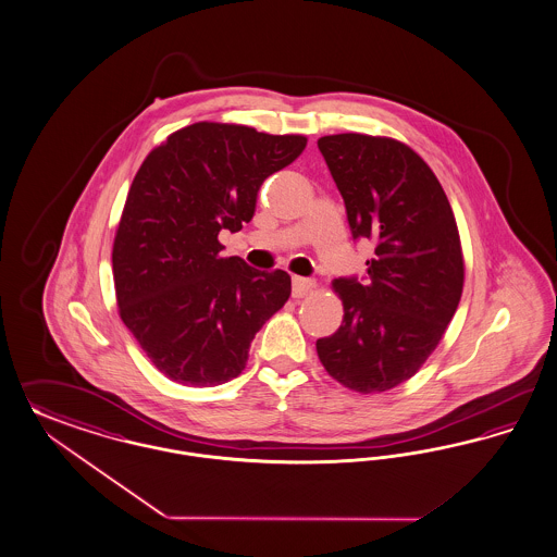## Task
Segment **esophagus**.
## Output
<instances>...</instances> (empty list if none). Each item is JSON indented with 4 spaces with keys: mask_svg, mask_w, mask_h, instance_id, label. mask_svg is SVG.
Listing matches in <instances>:
<instances>
[{
    "mask_svg": "<svg viewBox=\"0 0 557 557\" xmlns=\"http://www.w3.org/2000/svg\"><path fill=\"white\" fill-rule=\"evenodd\" d=\"M314 288V280L310 277H300V275H294L292 277V296L294 298H305Z\"/></svg>",
    "mask_w": 557,
    "mask_h": 557,
    "instance_id": "34e87169",
    "label": "esophagus"
}]
</instances>
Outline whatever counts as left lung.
Wrapping results in <instances>:
<instances>
[{
  "label": "left lung",
  "mask_w": 557,
  "mask_h": 557,
  "mask_svg": "<svg viewBox=\"0 0 557 557\" xmlns=\"http://www.w3.org/2000/svg\"><path fill=\"white\" fill-rule=\"evenodd\" d=\"M319 150L346 203L354 238L374 240L366 280L333 282L344 323L317 354L347 388L370 395L409 381L459 307V228L436 174L393 137L325 135Z\"/></svg>",
  "instance_id": "left-lung-1"
}]
</instances>
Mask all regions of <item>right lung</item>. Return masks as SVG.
I'll return each instance as SVG.
<instances>
[{
  "label": "right lung",
  "mask_w": 557,
  "mask_h": 557,
  "mask_svg": "<svg viewBox=\"0 0 557 557\" xmlns=\"http://www.w3.org/2000/svg\"><path fill=\"white\" fill-rule=\"evenodd\" d=\"M305 148V135L201 121L141 162L113 245L116 305L150 362L174 383L236 379L257 331L288 302L286 271L222 257L218 234L250 222L263 181Z\"/></svg>",
  "instance_id": "obj_1"
}]
</instances>
